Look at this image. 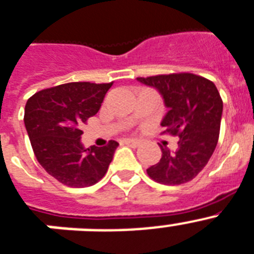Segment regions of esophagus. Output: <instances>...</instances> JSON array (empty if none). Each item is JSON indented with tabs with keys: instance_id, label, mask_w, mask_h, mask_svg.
<instances>
[{
	"instance_id": "34e87169",
	"label": "esophagus",
	"mask_w": 254,
	"mask_h": 254,
	"mask_svg": "<svg viewBox=\"0 0 254 254\" xmlns=\"http://www.w3.org/2000/svg\"><path fill=\"white\" fill-rule=\"evenodd\" d=\"M124 143L127 144V146H130V147H138L139 146V140L137 139H130V138H127V139H124Z\"/></svg>"
}]
</instances>
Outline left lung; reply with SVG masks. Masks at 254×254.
<instances>
[{
  "label": "left lung",
  "mask_w": 254,
  "mask_h": 254,
  "mask_svg": "<svg viewBox=\"0 0 254 254\" xmlns=\"http://www.w3.org/2000/svg\"><path fill=\"white\" fill-rule=\"evenodd\" d=\"M137 80L163 95L169 108L161 121L163 133L180 137L176 152L160 146L161 159L147 169V174L168 186L190 182L208 164L218 142L223 103L216 85L193 73L157 74Z\"/></svg>",
  "instance_id": "1"
}]
</instances>
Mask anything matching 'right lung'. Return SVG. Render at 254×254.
<instances>
[{
  "label": "right lung",
  "instance_id": "obj_1",
  "mask_svg": "<svg viewBox=\"0 0 254 254\" xmlns=\"http://www.w3.org/2000/svg\"><path fill=\"white\" fill-rule=\"evenodd\" d=\"M114 82H68L44 89L27 101L24 124L37 161L69 187H89L107 173L119 143L84 148L80 127L94 116Z\"/></svg>",
  "mask_w": 254,
  "mask_h": 254
}]
</instances>
